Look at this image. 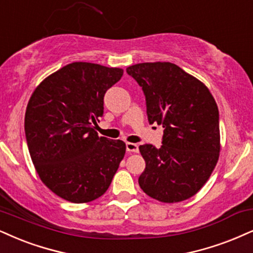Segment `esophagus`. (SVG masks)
Here are the masks:
<instances>
[{
    "label": "esophagus",
    "instance_id": "obj_1",
    "mask_svg": "<svg viewBox=\"0 0 253 253\" xmlns=\"http://www.w3.org/2000/svg\"><path fill=\"white\" fill-rule=\"evenodd\" d=\"M126 151L129 152H138V145L135 144V143H129L127 142L126 144Z\"/></svg>",
    "mask_w": 253,
    "mask_h": 253
}]
</instances>
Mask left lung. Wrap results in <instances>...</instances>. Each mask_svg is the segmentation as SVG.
<instances>
[{
    "label": "left lung",
    "instance_id": "8db88e82",
    "mask_svg": "<svg viewBox=\"0 0 253 253\" xmlns=\"http://www.w3.org/2000/svg\"><path fill=\"white\" fill-rule=\"evenodd\" d=\"M145 96L149 123L164 127L161 148L139 146L145 170L141 189L163 203L196 195L219 157V112L201 81L170 62L138 63L126 68Z\"/></svg>",
    "mask_w": 253,
    "mask_h": 253
}]
</instances>
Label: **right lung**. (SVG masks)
<instances>
[{"instance_id":"add662e5","label":"right lung","mask_w":253,"mask_h":253,"mask_svg":"<svg viewBox=\"0 0 253 253\" xmlns=\"http://www.w3.org/2000/svg\"><path fill=\"white\" fill-rule=\"evenodd\" d=\"M122 76L120 68L74 62L31 95L24 118L31 161L42 182L65 201L101 197L123 160L126 143L95 131L105 92Z\"/></svg>"}]
</instances>
